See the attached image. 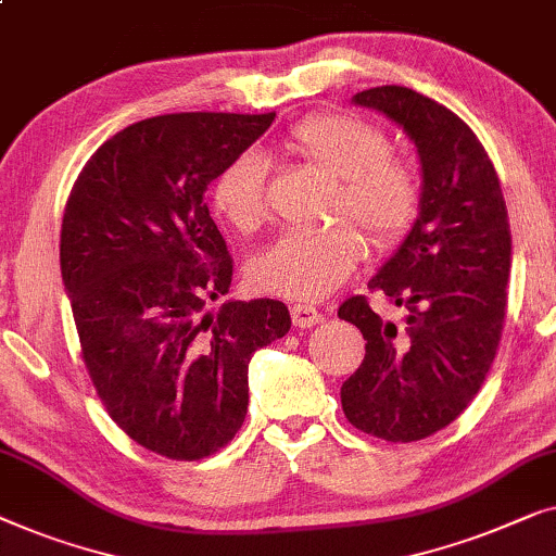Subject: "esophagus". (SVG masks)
<instances>
[{
  "label": "esophagus",
  "instance_id": "34e87169",
  "mask_svg": "<svg viewBox=\"0 0 556 556\" xmlns=\"http://www.w3.org/2000/svg\"><path fill=\"white\" fill-rule=\"evenodd\" d=\"M289 315H292V323L296 327H312L323 319V315H319L315 307H309V304H294V307L289 309Z\"/></svg>",
  "mask_w": 556,
  "mask_h": 556
}]
</instances>
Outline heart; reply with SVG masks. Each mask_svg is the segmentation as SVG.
<instances>
[{
	"mask_svg": "<svg viewBox=\"0 0 556 556\" xmlns=\"http://www.w3.org/2000/svg\"><path fill=\"white\" fill-rule=\"evenodd\" d=\"M285 148L312 166L338 176L334 218L353 216L378 249H393L420 216L424 178L410 155L390 151L386 128L348 111L315 113L287 130ZM211 206L233 231L254 233L269 218L267 170L241 153L211 184ZM365 241L350 222L317 233H285L254 256V287L287 300L315 302L330 294L357 267Z\"/></svg>",
	"mask_w": 556,
	"mask_h": 556,
	"instance_id": "1",
	"label": "heart"
}]
</instances>
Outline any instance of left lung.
Listing matches in <instances>:
<instances>
[{
    "mask_svg": "<svg viewBox=\"0 0 556 556\" xmlns=\"http://www.w3.org/2000/svg\"><path fill=\"white\" fill-rule=\"evenodd\" d=\"M413 138L424 166V203L401 249L367 281L403 307V325L355 294L338 315L363 332V365L342 382V410L357 431L410 443L468 408L502 340L511 229L494 163L448 108L401 85L355 96Z\"/></svg>",
    "mask_w": 556,
    "mask_h": 556,
    "instance_id": "left-lung-1",
    "label": "left lung"
}]
</instances>
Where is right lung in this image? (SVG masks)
<instances>
[{"instance_id": "1", "label": "right lung", "mask_w": 556, "mask_h": 556, "mask_svg": "<svg viewBox=\"0 0 556 556\" xmlns=\"http://www.w3.org/2000/svg\"><path fill=\"white\" fill-rule=\"evenodd\" d=\"M277 113H170L105 140L73 184L60 269L85 367L125 435L174 460L244 424L249 359L285 338L277 300L224 302L233 260L203 199Z\"/></svg>"}]
</instances>
